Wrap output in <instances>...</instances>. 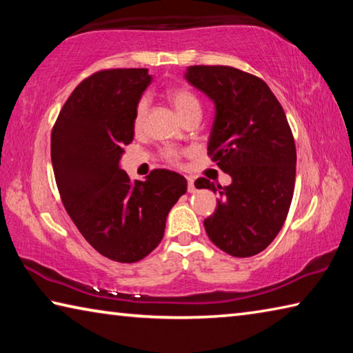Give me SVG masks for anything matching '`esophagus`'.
I'll return each mask as SVG.
<instances>
[{
  "instance_id": "esophagus-1",
  "label": "esophagus",
  "mask_w": 353,
  "mask_h": 353,
  "mask_svg": "<svg viewBox=\"0 0 353 353\" xmlns=\"http://www.w3.org/2000/svg\"><path fill=\"white\" fill-rule=\"evenodd\" d=\"M188 181V193H194L196 187H194V179L193 177H187Z\"/></svg>"
}]
</instances>
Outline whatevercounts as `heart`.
<instances>
[{"label":"heart","mask_w":353,"mask_h":353,"mask_svg":"<svg viewBox=\"0 0 353 353\" xmlns=\"http://www.w3.org/2000/svg\"><path fill=\"white\" fill-rule=\"evenodd\" d=\"M168 99L181 118H185L188 113L194 112V110H201V104H199L198 98H196L190 90H187V88H182V87L171 88V90L168 92ZM146 110H148V101L141 99L135 110V128H140L143 121H145ZM166 157H168L170 160H176L177 154L170 151V152H166Z\"/></svg>","instance_id":"b5f03b06"}]
</instances>
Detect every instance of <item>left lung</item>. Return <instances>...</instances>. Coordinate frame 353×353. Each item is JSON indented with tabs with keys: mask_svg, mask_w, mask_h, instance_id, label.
Instances as JSON below:
<instances>
[{
	"mask_svg": "<svg viewBox=\"0 0 353 353\" xmlns=\"http://www.w3.org/2000/svg\"><path fill=\"white\" fill-rule=\"evenodd\" d=\"M185 79L214 105L208 155L232 177L219 187L205 177L196 188L219 193L204 221L214 246L234 256L265 250L282 229L296 181V146L282 105L260 77L223 65H194Z\"/></svg>",
	"mask_w": 353,
	"mask_h": 353,
	"instance_id": "1",
	"label": "left lung"
}]
</instances>
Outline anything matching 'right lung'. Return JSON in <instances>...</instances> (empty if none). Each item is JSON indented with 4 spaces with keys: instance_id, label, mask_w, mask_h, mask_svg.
Wrapping results in <instances>:
<instances>
[{
    "instance_id": "right-lung-1",
    "label": "right lung",
    "mask_w": 353,
    "mask_h": 353,
    "mask_svg": "<svg viewBox=\"0 0 353 353\" xmlns=\"http://www.w3.org/2000/svg\"><path fill=\"white\" fill-rule=\"evenodd\" d=\"M152 81L146 68L98 71L70 94L51 134V162L65 210L101 255L135 263L162 241L187 179L154 170L132 182L121 170L135 110Z\"/></svg>"
}]
</instances>
